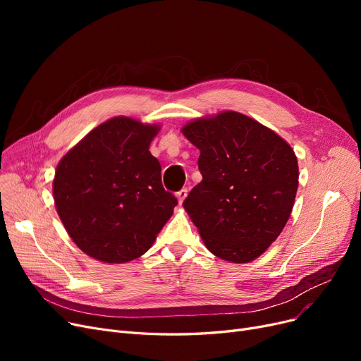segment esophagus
Listing matches in <instances>:
<instances>
[{
    "mask_svg": "<svg viewBox=\"0 0 361 361\" xmlns=\"http://www.w3.org/2000/svg\"><path fill=\"white\" fill-rule=\"evenodd\" d=\"M187 193H188L187 188H181V190L177 193V199H178V203H180V204H181V203L184 202V199L187 197Z\"/></svg>",
    "mask_w": 361,
    "mask_h": 361,
    "instance_id": "1",
    "label": "esophagus"
}]
</instances>
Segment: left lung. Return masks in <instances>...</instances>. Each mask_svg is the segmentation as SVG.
<instances>
[{
    "label": "left lung",
    "instance_id": "1",
    "mask_svg": "<svg viewBox=\"0 0 361 361\" xmlns=\"http://www.w3.org/2000/svg\"><path fill=\"white\" fill-rule=\"evenodd\" d=\"M199 150L203 180L183 206L209 250L249 263L286 226L298 187L293 147L259 121L235 111L196 118L181 128Z\"/></svg>",
    "mask_w": 361,
    "mask_h": 361
}]
</instances>
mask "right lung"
Masks as SVG:
<instances>
[{"label": "right lung", "mask_w": 361, "mask_h": 361, "mask_svg": "<svg viewBox=\"0 0 361 361\" xmlns=\"http://www.w3.org/2000/svg\"><path fill=\"white\" fill-rule=\"evenodd\" d=\"M161 126L114 117L56 165L52 193L66 231L87 256L126 263L145 255L173 215L161 164L149 152Z\"/></svg>", "instance_id": "1"}]
</instances>
